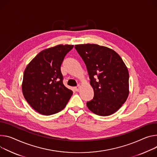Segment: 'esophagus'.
I'll use <instances>...</instances> for the list:
<instances>
[{
	"instance_id": "1",
	"label": "esophagus",
	"mask_w": 157,
	"mask_h": 157,
	"mask_svg": "<svg viewBox=\"0 0 157 157\" xmlns=\"http://www.w3.org/2000/svg\"><path fill=\"white\" fill-rule=\"evenodd\" d=\"M79 89H80V86H76V87L74 88V90L75 91H79Z\"/></svg>"
}]
</instances>
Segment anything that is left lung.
<instances>
[{"label": "left lung", "mask_w": 157, "mask_h": 157, "mask_svg": "<svg viewBox=\"0 0 157 157\" xmlns=\"http://www.w3.org/2000/svg\"><path fill=\"white\" fill-rule=\"evenodd\" d=\"M76 50L86 64L94 97L86 103L99 116L115 113L129 94V73L121 57L108 48L98 44H79Z\"/></svg>", "instance_id": "obj_1"}]
</instances>
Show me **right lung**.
<instances>
[{
	"label": "right lung",
	"mask_w": 157,
	"mask_h": 157,
	"mask_svg": "<svg viewBox=\"0 0 157 157\" xmlns=\"http://www.w3.org/2000/svg\"><path fill=\"white\" fill-rule=\"evenodd\" d=\"M73 45H58L39 52L24 71L22 92L38 113L51 115L63 110L73 91L63 84L61 66Z\"/></svg>",
	"instance_id": "obj_1"
}]
</instances>
